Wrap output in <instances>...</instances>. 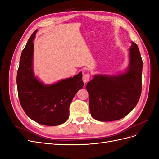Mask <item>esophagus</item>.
Returning a JSON list of instances; mask_svg holds the SVG:
<instances>
[{"instance_id": "34e87169", "label": "esophagus", "mask_w": 159, "mask_h": 159, "mask_svg": "<svg viewBox=\"0 0 159 159\" xmlns=\"http://www.w3.org/2000/svg\"><path fill=\"white\" fill-rule=\"evenodd\" d=\"M90 78V75L89 74H85L83 75V81L84 83H87Z\"/></svg>"}]
</instances>
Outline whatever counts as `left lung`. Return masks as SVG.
Instances as JSON below:
<instances>
[{
	"label": "left lung",
	"mask_w": 159,
	"mask_h": 159,
	"mask_svg": "<svg viewBox=\"0 0 159 159\" xmlns=\"http://www.w3.org/2000/svg\"><path fill=\"white\" fill-rule=\"evenodd\" d=\"M129 65L117 75H95L87 84L91 116L99 121H113L125 117L136 106L142 89L143 60L139 48L132 42Z\"/></svg>",
	"instance_id": "1"
}]
</instances>
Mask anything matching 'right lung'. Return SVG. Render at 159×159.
Instances as JSON below:
<instances>
[{
	"label": "right lung",
	"instance_id": "right-lung-1",
	"mask_svg": "<svg viewBox=\"0 0 159 159\" xmlns=\"http://www.w3.org/2000/svg\"><path fill=\"white\" fill-rule=\"evenodd\" d=\"M37 30L22 52L16 77L18 95L23 110L33 121L56 126L68 120L71 101L84 85L82 73L52 85H44L38 80L32 68L33 40Z\"/></svg>",
	"mask_w": 159,
	"mask_h": 159
}]
</instances>
